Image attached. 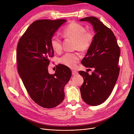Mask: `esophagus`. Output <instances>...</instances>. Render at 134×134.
I'll return each mask as SVG.
<instances>
[{"mask_svg":"<svg viewBox=\"0 0 134 134\" xmlns=\"http://www.w3.org/2000/svg\"><path fill=\"white\" fill-rule=\"evenodd\" d=\"M72 75H75L78 74V72H76V71H72Z\"/></svg>","mask_w":134,"mask_h":134,"instance_id":"34e87169","label":"esophagus"}]
</instances>
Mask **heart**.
Masks as SVG:
<instances>
[{"label": "heart", "instance_id": "heart-1", "mask_svg": "<svg viewBox=\"0 0 134 134\" xmlns=\"http://www.w3.org/2000/svg\"><path fill=\"white\" fill-rule=\"evenodd\" d=\"M63 36L75 40V48L84 52L90 48L92 44L94 36L92 32L86 31L81 24L72 22L68 25L63 31ZM50 44L53 50L59 53L62 51V46L61 38L58 35H54L51 38ZM80 55L78 53H66L60 59L62 64L74 68L79 62Z\"/></svg>", "mask_w": 134, "mask_h": 134}]
</instances>
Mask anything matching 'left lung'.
<instances>
[{
	"label": "left lung",
	"instance_id": "8db88e82",
	"mask_svg": "<svg viewBox=\"0 0 134 134\" xmlns=\"http://www.w3.org/2000/svg\"><path fill=\"white\" fill-rule=\"evenodd\" d=\"M80 20L90 23L96 32L92 44L81 61L84 66L94 71L91 75L79 72L84 81L80 93L86 104L97 106L108 99L116 83L119 73L120 49L114 32L97 18L91 16Z\"/></svg>",
	"mask_w": 134,
	"mask_h": 134
}]
</instances>
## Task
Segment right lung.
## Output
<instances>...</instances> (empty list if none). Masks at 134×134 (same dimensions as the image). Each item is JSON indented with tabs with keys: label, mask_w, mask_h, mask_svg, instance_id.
<instances>
[{
	"label": "right lung",
	"mask_w": 134,
	"mask_h": 134,
	"mask_svg": "<svg viewBox=\"0 0 134 134\" xmlns=\"http://www.w3.org/2000/svg\"><path fill=\"white\" fill-rule=\"evenodd\" d=\"M66 19L35 21L20 37L17 47L18 72L31 99L47 109L56 107L64 99V87L72 75L70 68L57 66L55 73L48 67L54 51L50 40Z\"/></svg>",
	"instance_id": "right-lung-1"
}]
</instances>
